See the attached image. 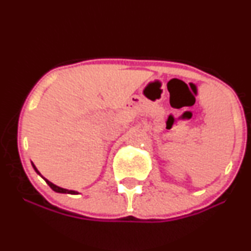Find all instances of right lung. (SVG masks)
Instances as JSON below:
<instances>
[{
	"instance_id": "1",
	"label": "right lung",
	"mask_w": 251,
	"mask_h": 251,
	"mask_svg": "<svg viewBox=\"0 0 251 251\" xmlns=\"http://www.w3.org/2000/svg\"><path fill=\"white\" fill-rule=\"evenodd\" d=\"M31 165H33V168H34V170H35V171H36V174H39L40 176H41V174H40V172L37 171V169L35 168V165H34L33 163H31ZM41 177H42V176H41ZM42 178H43V177H42ZM43 179H45V180H46V183H47L48 185L50 186L51 190H54V191H55V192H59V194H71V195H77V192H76V191H73V190L62 189V188H60V186L55 185V184H53V183H51V181H50L48 179H46V178H43Z\"/></svg>"
}]
</instances>
